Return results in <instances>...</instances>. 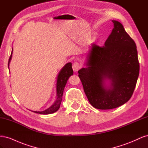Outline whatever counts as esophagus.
Here are the masks:
<instances>
[{"instance_id":"34e87169","label":"esophagus","mask_w":148,"mask_h":148,"mask_svg":"<svg viewBox=\"0 0 148 148\" xmlns=\"http://www.w3.org/2000/svg\"><path fill=\"white\" fill-rule=\"evenodd\" d=\"M80 68H81V65H80V64L78 63V62H76L75 63H73L72 65V69L75 72H77V71L80 69Z\"/></svg>"}]
</instances>
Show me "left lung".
<instances>
[{
    "mask_svg": "<svg viewBox=\"0 0 148 148\" xmlns=\"http://www.w3.org/2000/svg\"><path fill=\"white\" fill-rule=\"evenodd\" d=\"M100 47L92 44L86 56V68L78 71L84 91L96 109H112L124 104L135 90L140 64L135 41L120 22ZM109 79L110 86L105 85Z\"/></svg>",
    "mask_w": 148,
    "mask_h": 148,
    "instance_id": "1",
    "label": "left lung"
}]
</instances>
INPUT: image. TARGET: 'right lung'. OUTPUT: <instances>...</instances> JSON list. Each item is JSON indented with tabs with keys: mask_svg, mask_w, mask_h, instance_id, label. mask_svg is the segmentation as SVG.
<instances>
[{
	"mask_svg": "<svg viewBox=\"0 0 148 148\" xmlns=\"http://www.w3.org/2000/svg\"><path fill=\"white\" fill-rule=\"evenodd\" d=\"M13 53V49L11 53V56L8 60V69H9V64L12 59V56ZM73 74V71L71 67V63H68L66 64L63 68L59 72V75L57 77V99L53 103V104L49 108L47 109L41 111V112H37V111H33L35 113L40 114H50L56 112V111L59 110L60 108V106L61 104V102L62 100V96H63L64 88L67 83V80L69 78L70 76H71Z\"/></svg>",
	"mask_w": 148,
	"mask_h": 148,
	"instance_id": "obj_1",
	"label": "right lung"
}]
</instances>
